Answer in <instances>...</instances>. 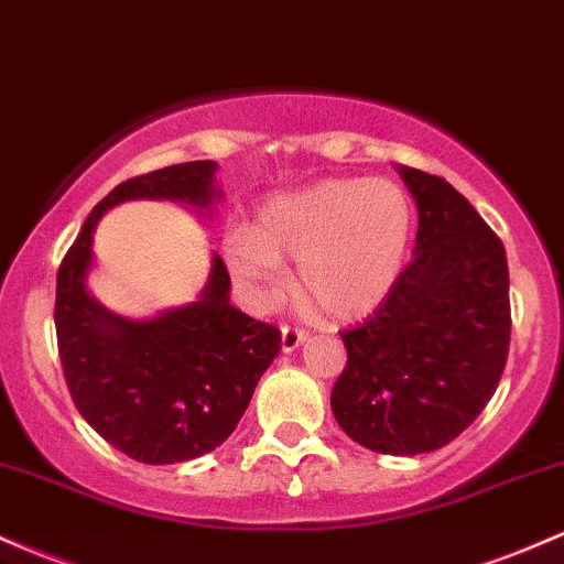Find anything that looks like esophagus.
Listing matches in <instances>:
<instances>
[{
    "label": "esophagus",
    "mask_w": 564,
    "mask_h": 564,
    "mask_svg": "<svg viewBox=\"0 0 564 564\" xmlns=\"http://www.w3.org/2000/svg\"><path fill=\"white\" fill-rule=\"evenodd\" d=\"M306 340V330L293 325H282V351H295Z\"/></svg>",
    "instance_id": "34e87169"
}]
</instances>
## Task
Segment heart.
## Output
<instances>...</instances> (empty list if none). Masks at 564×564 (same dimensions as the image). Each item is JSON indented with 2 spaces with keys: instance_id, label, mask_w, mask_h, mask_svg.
Instances as JSON below:
<instances>
[{
  "instance_id": "heart-1",
  "label": "heart",
  "mask_w": 564,
  "mask_h": 564,
  "mask_svg": "<svg viewBox=\"0 0 564 564\" xmlns=\"http://www.w3.org/2000/svg\"><path fill=\"white\" fill-rule=\"evenodd\" d=\"M413 210L386 178H325L280 194L261 207L252 229H234L226 258L256 301L282 282V256L299 258L295 284L330 319L370 314L394 288L408 256Z\"/></svg>"
}]
</instances>
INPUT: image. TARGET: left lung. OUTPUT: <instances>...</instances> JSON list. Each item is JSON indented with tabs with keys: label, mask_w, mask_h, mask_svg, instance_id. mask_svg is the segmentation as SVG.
<instances>
[{
	"label": "left lung",
	"mask_w": 564,
	"mask_h": 564,
	"mask_svg": "<svg viewBox=\"0 0 564 564\" xmlns=\"http://www.w3.org/2000/svg\"><path fill=\"white\" fill-rule=\"evenodd\" d=\"M415 205L413 261L378 308L340 333L335 421L383 455L453 442L496 394L509 357V265L498 234L440 175L400 167Z\"/></svg>",
	"instance_id": "obj_1"
}]
</instances>
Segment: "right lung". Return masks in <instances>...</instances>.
I'll return each mask as SVG.
<instances>
[{
	"label": "right lung",
	"instance_id": "right-lung-1",
	"mask_svg": "<svg viewBox=\"0 0 564 564\" xmlns=\"http://www.w3.org/2000/svg\"><path fill=\"white\" fill-rule=\"evenodd\" d=\"M215 162H183L111 188L87 215L58 269L55 333L68 394L109 445L141 464H181L229 440L282 335L231 306L226 263L213 256L194 303L154 319H124L87 293L93 231L128 199H175L210 207Z\"/></svg>",
	"mask_w": 564,
	"mask_h": 564
}]
</instances>
